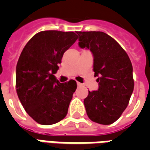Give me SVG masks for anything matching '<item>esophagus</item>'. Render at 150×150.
Wrapping results in <instances>:
<instances>
[{"label":"esophagus","instance_id":"1","mask_svg":"<svg viewBox=\"0 0 150 150\" xmlns=\"http://www.w3.org/2000/svg\"><path fill=\"white\" fill-rule=\"evenodd\" d=\"M77 85H78V87H79V86H82V83H80L77 82Z\"/></svg>","mask_w":150,"mask_h":150}]
</instances>
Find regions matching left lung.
<instances>
[{
  "label": "left lung",
  "mask_w": 150,
  "mask_h": 150,
  "mask_svg": "<svg viewBox=\"0 0 150 150\" xmlns=\"http://www.w3.org/2000/svg\"><path fill=\"white\" fill-rule=\"evenodd\" d=\"M79 46L91 50L93 71L98 77V91H88L85 98L89 119L100 125H111L128 106L134 81L132 66L127 53L116 40L100 31L76 32Z\"/></svg>",
  "instance_id": "8db88e82"
}]
</instances>
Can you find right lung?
<instances>
[{"label": "right lung", "instance_id": "add662e5", "mask_svg": "<svg viewBox=\"0 0 150 150\" xmlns=\"http://www.w3.org/2000/svg\"><path fill=\"white\" fill-rule=\"evenodd\" d=\"M74 32L41 31L22 50L16 67V90L29 116L40 125L62 120L77 88L73 79L60 83L54 74L63 54L75 42Z\"/></svg>", "mask_w": 150, "mask_h": 150}]
</instances>
